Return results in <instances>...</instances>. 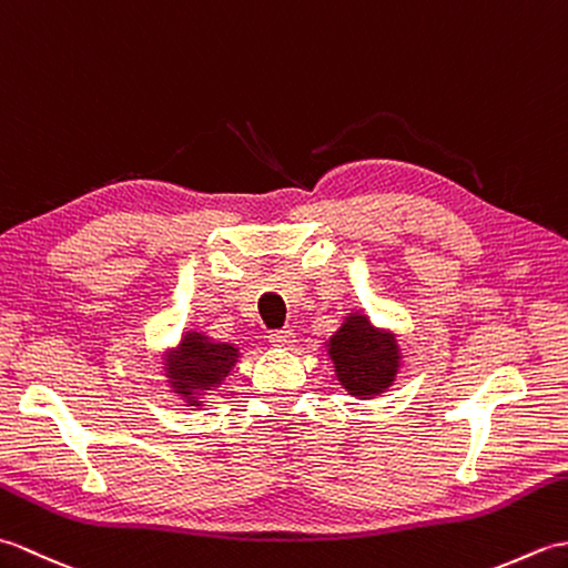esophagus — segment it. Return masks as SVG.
Here are the masks:
<instances>
[{
  "label": "esophagus",
  "mask_w": 568,
  "mask_h": 568,
  "mask_svg": "<svg viewBox=\"0 0 568 568\" xmlns=\"http://www.w3.org/2000/svg\"><path fill=\"white\" fill-rule=\"evenodd\" d=\"M268 342L277 348H293L295 346V334L293 329H275L268 334Z\"/></svg>",
  "instance_id": "1"
}]
</instances>
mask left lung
Segmentation results:
<instances>
[{
  "label": "left lung",
  "mask_w": 568,
  "mask_h": 568,
  "mask_svg": "<svg viewBox=\"0 0 568 568\" xmlns=\"http://www.w3.org/2000/svg\"><path fill=\"white\" fill-rule=\"evenodd\" d=\"M324 352L334 366V378L358 400L388 393L405 366L395 329L373 324L364 310L346 312L339 329L324 342Z\"/></svg>",
  "instance_id": "1"
}]
</instances>
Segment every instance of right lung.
Wrapping results in <instances>:
<instances>
[{
  "label": "right lung",
  "instance_id": "right-lung-1",
  "mask_svg": "<svg viewBox=\"0 0 568 568\" xmlns=\"http://www.w3.org/2000/svg\"><path fill=\"white\" fill-rule=\"evenodd\" d=\"M241 358V346L212 339L210 334L190 329L180 342L168 346L161 356V376L168 393L187 409L210 405L216 388H222L229 373Z\"/></svg>",
  "mask_w": 568,
  "mask_h": 568
}]
</instances>
